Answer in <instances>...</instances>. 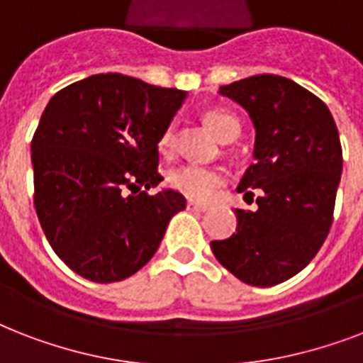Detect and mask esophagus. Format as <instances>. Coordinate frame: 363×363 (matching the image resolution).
<instances>
[{
    "label": "esophagus",
    "instance_id": "34e87169",
    "mask_svg": "<svg viewBox=\"0 0 363 363\" xmlns=\"http://www.w3.org/2000/svg\"><path fill=\"white\" fill-rule=\"evenodd\" d=\"M186 209L194 211V213H205V211H207V205L198 203V201H188Z\"/></svg>",
    "mask_w": 363,
    "mask_h": 363
}]
</instances>
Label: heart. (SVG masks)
Listing matches in <instances>:
<instances>
[{
    "mask_svg": "<svg viewBox=\"0 0 363 363\" xmlns=\"http://www.w3.org/2000/svg\"><path fill=\"white\" fill-rule=\"evenodd\" d=\"M203 121L209 125V130L224 143L233 141L241 131L238 116L232 115L226 109L207 111L203 115ZM173 139H175V130H173V125H169L160 139V148L167 152L173 147ZM224 182H226V171L220 169V167L186 164L169 173L171 188H175L181 194H184L186 198L198 199V201L209 199Z\"/></svg>",
    "mask_w": 363,
    "mask_h": 363,
    "instance_id": "b5f03b06",
    "label": "heart"
}]
</instances>
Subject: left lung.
Returning a JSON list of instances; mask_svg holds the SVG:
<instances>
[{
	"label": "left lung",
	"mask_w": 363,
	"mask_h": 363,
	"mask_svg": "<svg viewBox=\"0 0 363 363\" xmlns=\"http://www.w3.org/2000/svg\"><path fill=\"white\" fill-rule=\"evenodd\" d=\"M256 128L254 162L238 192L256 209H235L238 230L211 241L216 259L250 286H275L303 269L333 222L343 152L326 104L286 77L254 75L220 86Z\"/></svg>",
	"instance_id": "8db88e82"
}]
</instances>
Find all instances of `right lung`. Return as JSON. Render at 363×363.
<instances>
[{"label": "right lung", "instance_id": "1", "mask_svg": "<svg viewBox=\"0 0 363 363\" xmlns=\"http://www.w3.org/2000/svg\"><path fill=\"white\" fill-rule=\"evenodd\" d=\"M186 92L101 73L62 88L31 139L33 205L52 250L92 282L141 269L186 207L175 190L148 194L158 143Z\"/></svg>", "mask_w": 363, "mask_h": 363}]
</instances>
